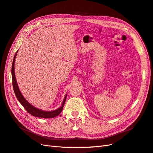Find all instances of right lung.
I'll use <instances>...</instances> for the list:
<instances>
[{
	"label": "right lung",
	"mask_w": 153,
	"mask_h": 153,
	"mask_svg": "<svg viewBox=\"0 0 153 153\" xmlns=\"http://www.w3.org/2000/svg\"><path fill=\"white\" fill-rule=\"evenodd\" d=\"M17 54V52L14 56L13 61V64H12V68H11V74H12V81H13V87L14 92L15 94L16 97L17 99L19 100V101L20 102V104L22 105V106L27 110L30 114L34 117H40V118H44V119H51V118H54L58 115L60 114V113L62 111L63 108L64 106V104L66 101L67 99V95L65 96V98L63 100V102L62 103V105L61 107H59L58 109L54 111H43L40 110L36 107L33 106L31 105L28 101L25 100V99L24 97L22 94H21L20 91L19 90V88L17 85L16 77H15V60L16 56Z\"/></svg>",
	"instance_id": "right-lung-1"
}]
</instances>
